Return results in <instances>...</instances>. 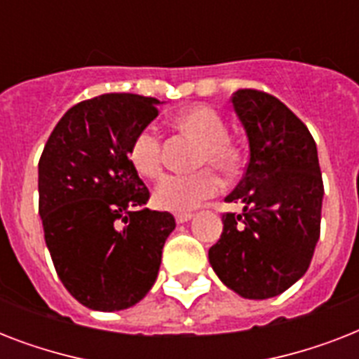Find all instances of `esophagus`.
<instances>
[{
    "instance_id": "34e87169",
    "label": "esophagus",
    "mask_w": 359,
    "mask_h": 359,
    "mask_svg": "<svg viewBox=\"0 0 359 359\" xmlns=\"http://www.w3.org/2000/svg\"><path fill=\"white\" fill-rule=\"evenodd\" d=\"M194 218V214L191 212H177L175 214V219H177V224H186V222H190Z\"/></svg>"
}]
</instances>
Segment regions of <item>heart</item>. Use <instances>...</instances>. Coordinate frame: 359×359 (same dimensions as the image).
I'll use <instances>...</instances> for the list:
<instances>
[{
	"mask_svg": "<svg viewBox=\"0 0 359 359\" xmlns=\"http://www.w3.org/2000/svg\"><path fill=\"white\" fill-rule=\"evenodd\" d=\"M173 124L182 132L196 135L203 141L197 162L212 163L222 171H231L238 162V152L229 141V132L224 117L208 106H190L180 109L173 117ZM130 162L140 175L156 179L162 173V137L156 130L143 128L130 145ZM222 180L212 169L196 173L168 175L154 188V205L163 210L186 212L201 205L205 199L218 194Z\"/></svg>",
	"mask_w": 359,
	"mask_h": 359,
	"instance_id": "b5f03b06",
	"label": "heart"
}]
</instances>
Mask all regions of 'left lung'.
<instances>
[{
	"instance_id": "8db88e82",
	"label": "left lung",
	"mask_w": 359,
	"mask_h": 359,
	"mask_svg": "<svg viewBox=\"0 0 359 359\" xmlns=\"http://www.w3.org/2000/svg\"><path fill=\"white\" fill-rule=\"evenodd\" d=\"M250 143V162L225 197L224 233L208 250L222 283L250 300L272 298L307 272L320 236L324 186L309 130L281 100L255 89L233 95Z\"/></svg>"
}]
</instances>
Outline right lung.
<instances>
[{
  "label": "right lung",
  "mask_w": 359,
  "mask_h": 359,
  "mask_svg": "<svg viewBox=\"0 0 359 359\" xmlns=\"http://www.w3.org/2000/svg\"><path fill=\"white\" fill-rule=\"evenodd\" d=\"M158 104L130 93L76 104L39 160V214L53 266L65 289L95 311L145 298L175 229L171 214L145 208L149 190L128 156Z\"/></svg>",
  "instance_id": "add662e5"
}]
</instances>
